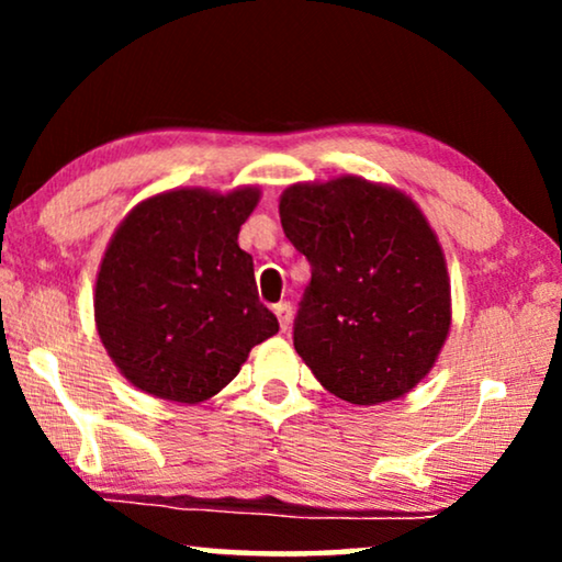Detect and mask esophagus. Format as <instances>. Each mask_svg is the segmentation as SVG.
<instances>
[{"mask_svg": "<svg viewBox=\"0 0 562 562\" xmlns=\"http://www.w3.org/2000/svg\"><path fill=\"white\" fill-rule=\"evenodd\" d=\"M273 312H276V317H279L281 329H283V333H286V329L291 327V317H294V310H291V304L289 302H279V304L273 306Z\"/></svg>", "mask_w": 562, "mask_h": 562, "instance_id": "34e87169", "label": "esophagus"}]
</instances>
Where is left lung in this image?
I'll list each match as a JSON object with an SVG mask.
<instances>
[{"mask_svg":"<svg viewBox=\"0 0 562 562\" xmlns=\"http://www.w3.org/2000/svg\"><path fill=\"white\" fill-rule=\"evenodd\" d=\"M281 225L310 260L294 348L342 402L404 396L429 373L450 329L440 243L402 191L356 176L294 183Z\"/></svg>","mask_w":562,"mask_h":562,"instance_id":"left-lung-1","label":"left lung"}]
</instances>
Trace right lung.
<instances>
[{
    "instance_id": "add662e5",
    "label": "right lung",
    "mask_w": 562,
    "mask_h": 562,
    "mask_svg": "<svg viewBox=\"0 0 562 562\" xmlns=\"http://www.w3.org/2000/svg\"><path fill=\"white\" fill-rule=\"evenodd\" d=\"M256 204V189H179L137 204L117 227L99 268L94 317L137 389L199 404L279 333L258 299L252 258L237 245Z\"/></svg>"
}]
</instances>
